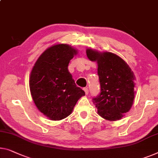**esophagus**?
<instances>
[{
  "label": "esophagus",
  "instance_id": "esophagus-1",
  "mask_svg": "<svg viewBox=\"0 0 158 158\" xmlns=\"http://www.w3.org/2000/svg\"><path fill=\"white\" fill-rule=\"evenodd\" d=\"M84 92H85L86 95H87V94H89V89H88V88H84Z\"/></svg>",
  "mask_w": 158,
  "mask_h": 158
}]
</instances>
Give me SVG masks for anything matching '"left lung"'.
<instances>
[{"label": "left lung", "instance_id": "1", "mask_svg": "<svg viewBox=\"0 0 158 158\" xmlns=\"http://www.w3.org/2000/svg\"><path fill=\"white\" fill-rule=\"evenodd\" d=\"M89 60L96 62L101 84L100 94L93 98L101 117L108 121L121 119L133 104L135 77L123 59L109 52L86 49Z\"/></svg>", "mask_w": 158, "mask_h": 158}]
</instances>
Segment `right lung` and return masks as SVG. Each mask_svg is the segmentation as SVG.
<instances>
[{
    "label": "right lung",
    "instance_id": "right-lung-1",
    "mask_svg": "<svg viewBox=\"0 0 158 158\" xmlns=\"http://www.w3.org/2000/svg\"><path fill=\"white\" fill-rule=\"evenodd\" d=\"M77 53L69 44H54L42 53L30 73L32 100L37 109L52 121L69 116L78 100L85 95L68 70L70 60Z\"/></svg>",
    "mask_w": 158,
    "mask_h": 158
}]
</instances>
